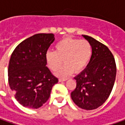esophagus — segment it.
<instances>
[{
  "label": "esophagus",
  "instance_id": "1",
  "mask_svg": "<svg viewBox=\"0 0 125 125\" xmlns=\"http://www.w3.org/2000/svg\"><path fill=\"white\" fill-rule=\"evenodd\" d=\"M67 79H59V82H62V81H67Z\"/></svg>",
  "mask_w": 125,
  "mask_h": 125
}]
</instances>
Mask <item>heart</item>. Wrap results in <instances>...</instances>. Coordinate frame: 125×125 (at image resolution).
<instances>
[{"instance_id":"heart-1","label":"heart","mask_w":125,"mask_h":125,"mask_svg":"<svg viewBox=\"0 0 125 125\" xmlns=\"http://www.w3.org/2000/svg\"><path fill=\"white\" fill-rule=\"evenodd\" d=\"M93 53L90 43L85 40L65 38L55 46V51L46 53V61L48 67L53 71L60 67L63 60L65 64L56 72V75L66 77L74 70L79 72L88 64Z\"/></svg>"}]
</instances>
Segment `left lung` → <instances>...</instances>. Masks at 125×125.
I'll return each mask as SVG.
<instances>
[{"instance_id": "1", "label": "left lung", "mask_w": 125, "mask_h": 125, "mask_svg": "<svg viewBox=\"0 0 125 125\" xmlns=\"http://www.w3.org/2000/svg\"><path fill=\"white\" fill-rule=\"evenodd\" d=\"M93 49L87 67L74 77L76 87L71 97L79 108L93 110L102 106L112 91L116 76L115 58L108 48L92 37L82 35Z\"/></svg>"}]
</instances>
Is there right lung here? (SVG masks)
<instances>
[{"label": "right lung", "instance_id": "1", "mask_svg": "<svg viewBox=\"0 0 125 125\" xmlns=\"http://www.w3.org/2000/svg\"><path fill=\"white\" fill-rule=\"evenodd\" d=\"M54 40L52 33L36 34L21 42L12 52L8 66L9 85L24 107H41L58 82L46 66V53Z\"/></svg>", "mask_w": 125, "mask_h": 125}]
</instances>
